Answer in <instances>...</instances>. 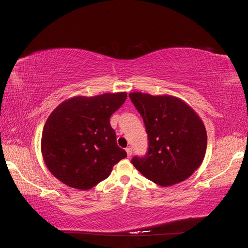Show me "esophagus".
<instances>
[{
	"label": "esophagus",
	"mask_w": 248,
	"mask_h": 248,
	"mask_svg": "<svg viewBox=\"0 0 248 248\" xmlns=\"http://www.w3.org/2000/svg\"><path fill=\"white\" fill-rule=\"evenodd\" d=\"M125 151H126V154H127V157H131L132 152H133L132 148H131V147H127V148L125 149Z\"/></svg>",
	"instance_id": "esophagus-1"
}]
</instances>
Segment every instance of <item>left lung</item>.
I'll use <instances>...</instances> for the list:
<instances>
[{"label":"left lung","mask_w":248,"mask_h":248,"mask_svg":"<svg viewBox=\"0 0 248 248\" xmlns=\"http://www.w3.org/2000/svg\"><path fill=\"white\" fill-rule=\"evenodd\" d=\"M129 97L141 114L148 135V152L135 156L134 167L162 187L188 179L202 163L207 135L203 122L182 99L134 92Z\"/></svg>","instance_id":"1"}]
</instances>
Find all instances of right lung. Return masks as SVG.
<instances>
[{"mask_svg": "<svg viewBox=\"0 0 248 248\" xmlns=\"http://www.w3.org/2000/svg\"><path fill=\"white\" fill-rule=\"evenodd\" d=\"M126 97L125 92L78 96L53 110L44 125L41 149L55 178L71 188L89 190L126 157L109 122Z\"/></svg>", "mask_w": 248, "mask_h": 248, "instance_id": "1", "label": "right lung"}]
</instances>
